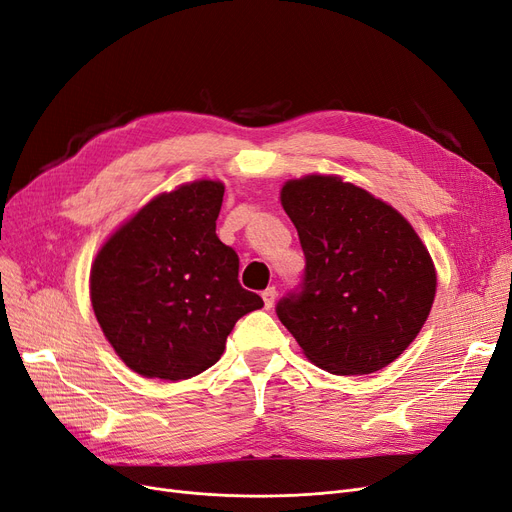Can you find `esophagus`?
<instances>
[{
	"instance_id": "obj_1",
	"label": "esophagus",
	"mask_w": 512,
	"mask_h": 512,
	"mask_svg": "<svg viewBox=\"0 0 512 512\" xmlns=\"http://www.w3.org/2000/svg\"><path fill=\"white\" fill-rule=\"evenodd\" d=\"M275 298H277V290L275 288H267L262 292V300H264V309H273L275 304Z\"/></svg>"
}]
</instances>
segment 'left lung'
<instances>
[{
	"label": "left lung",
	"instance_id": "obj_1",
	"mask_svg": "<svg viewBox=\"0 0 512 512\" xmlns=\"http://www.w3.org/2000/svg\"><path fill=\"white\" fill-rule=\"evenodd\" d=\"M281 203L306 264L275 306L279 321L330 374H374L393 363L422 330L437 288L412 224L338 176L285 182Z\"/></svg>",
	"mask_w": 512,
	"mask_h": 512
}]
</instances>
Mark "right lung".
<instances>
[{
    "mask_svg": "<svg viewBox=\"0 0 512 512\" xmlns=\"http://www.w3.org/2000/svg\"><path fill=\"white\" fill-rule=\"evenodd\" d=\"M224 187L197 180L149 201L98 252L94 315L140 376L185 380L212 367L243 315L262 309L241 288L239 256L216 235Z\"/></svg>",
    "mask_w": 512,
    "mask_h": 512,
    "instance_id": "right-lung-1",
    "label": "right lung"
}]
</instances>
